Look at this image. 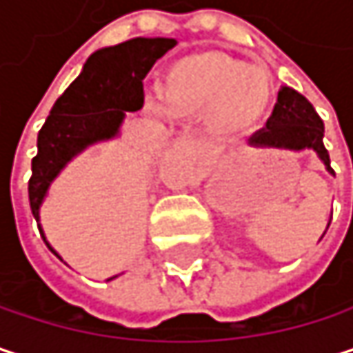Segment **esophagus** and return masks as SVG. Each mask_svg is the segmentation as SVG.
<instances>
[{"instance_id": "1", "label": "esophagus", "mask_w": 353, "mask_h": 353, "mask_svg": "<svg viewBox=\"0 0 353 353\" xmlns=\"http://www.w3.org/2000/svg\"><path fill=\"white\" fill-rule=\"evenodd\" d=\"M177 149L179 151H183V153H196V151H200V145L196 143V141H192V139H179L177 141Z\"/></svg>"}]
</instances>
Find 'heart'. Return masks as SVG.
Listing matches in <instances>:
<instances>
[{
    "mask_svg": "<svg viewBox=\"0 0 353 353\" xmlns=\"http://www.w3.org/2000/svg\"><path fill=\"white\" fill-rule=\"evenodd\" d=\"M161 102L177 118L208 114L210 128L225 139L249 132L272 102V79L261 67L223 52H198L176 61L163 79Z\"/></svg>",
    "mask_w": 353,
    "mask_h": 353,
    "instance_id": "heart-1",
    "label": "heart"
}]
</instances>
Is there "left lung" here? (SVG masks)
<instances>
[{
	"mask_svg": "<svg viewBox=\"0 0 353 353\" xmlns=\"http://www.w3.org/2000/svg\"><path fill=\"white\" fill-rule=\"evenodd\" d=\"M323 132H325L323 120L319 118L311 102L299 92H294L292 88L282 85L278 92V102L274 106V112L265 122V128L257 130L249 139V145L288 149L296 153L309 149L317 155L325 170L333 174L329 165V153L323 145Z\"/></svg>",
	"mask_w": 353,
	"mask_h": 353,
	"instance_id": "left-lung-1",
	"label": "left lung"
}]
</instances>
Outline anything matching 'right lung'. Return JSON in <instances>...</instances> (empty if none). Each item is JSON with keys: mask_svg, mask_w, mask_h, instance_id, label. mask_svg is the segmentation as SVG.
I'll list each match as a JSON object with an SVG mask.
<instances>
[{"mask_svg": "<svg viewBox=\"0 0 353 353\" xmlns=\"http://www.w3.org/2000/svg\"><path fill=\"white\" fill-rule=\"evenodd\" d=\"M177 44L176 38H130L104 46L90 54L79 77L54 102L38 132V153L32 159L28 181L30 208L46 247L63 259L46 241L40 225V206L59 174L85 149L112 141L120 134L126 112L143 108V79L157 59ZM112 276L108 280H114Z\"/></svg>", "mask_w": 353, "mask_h": 353, "instance_id": "right-lung-1", "label": "right lung"}]
</instances>
